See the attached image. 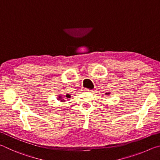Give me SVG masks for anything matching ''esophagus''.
I'll return each mask as SVG.
<instances>
[{
    "mask_svg": "<svg viewBox=\"0 0 160 160\" xmlns=\"http://www.w3.org/2000/svg\"><path fill=\"white\" fill-rule=\"evenodd\" d=\"M82 91L83 92H90L91 90H88V89H87V88H82Z\"/></svg>",
    "mask_w": 160,
    "mask_h": 160,
    "instance_id": "esophagus-1",
    "label": "esophagus"
}]
</instances>
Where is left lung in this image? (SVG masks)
Segmentation results:
<instances>
[{"label":"left lung","mask_w":160,"mask_h":160,"mask_svg":"<svg viewBox=\"0 0 160 160\" xmlns=\"http://www.w3.org/2000/svg\"><path fill=\"white\" fill-rule=\"evenodd\" d=\"M110 94L109 92H108V93H106V94Z\"/></svg>","instance_id":"1"}]
</instances>
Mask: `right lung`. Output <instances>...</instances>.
Here are the masks:
<instances>
[{"label":"right lung","instance_id":"obj_1","mask_svg":"<svg viewBox=\"0 0 160 160\" xmlns=\"http://www.w3.org/2000/svg\"><path fill=\"white\" fill-rule=\"evenodd\" d=\"M65 97H66V98H70V95L68 94H66V96H65ZM58 100H61V102H65V100L63 99V97H62L61 95H60V94H58Z\"/></svg>","mask_w":160,"mask_h":160}]
</instances>
